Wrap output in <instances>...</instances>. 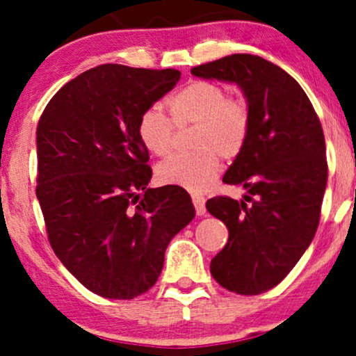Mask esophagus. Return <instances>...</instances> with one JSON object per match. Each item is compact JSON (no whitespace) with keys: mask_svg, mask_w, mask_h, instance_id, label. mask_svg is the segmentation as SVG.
Returning a JSON list of instances; mask_svg holds the SVG:
<instances>
[{"mask_svg":"<svg viewBox=\"0 0 356 356\" xmlns=\"http://www.w3.org/2000/svg\"><path fill=\"white\" fill-rule=\"evenodd\" d=\"M191 198H193V204H195L196 214H198V216H204V214H206V206H204L206 201H204L203 196L193 195Z\"/></svg>","mask_w":356,"mask_h":356,"instance_id":"obj_1","label":"esophagus"}]
</instances>
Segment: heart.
<instances>
[{
	"label": "heart",
	"instance_id": "b5f03b06",
	"mask_svg": "<svg viewBox=\"0 0 356 356\" xmlns=\"http://www.w3.org/2000/svg\"><path fill=\"white\" fill-rule=\"evenodd\" d=\"M173 122L158 105L138 118V138L152 155L168 156L175 145V126L195 125L191 137L195 153L177 155L158 165L156 178L163 185L203 191L218 177L222 158H234L243 150L251 125L248 102L227 97L225 86L213 81L190 82L170 99Z\"/></svg>",
	"mask_w": 356,
	"mask_h": 356
}]
</instances>
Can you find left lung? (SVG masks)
I'll list each match as a JSON object with an SVG mask.
<instances>
[{
    "mask_svg": "<svg viewBox=\"0 0 356 356\" xmlns=\"http://www.w3.org/2000/svg\"><path fill=\"white\" fill-rule=\"evenodd\" d=\"M191 74L238 84L248 100V138L222 177L245 195L216 196L206 209L229 231L211 275L227 291L257 296L293 269L318 227L328 171L322 124L299 82L259 56H226Z\"/></svg>",
    "mask_w": 356,
    "mask_h": 356,
    "instance_id": "8db88e82",
    "label": "left lung"
}]
</instances>
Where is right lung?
<instances>
[{
  "label": "right lung",
  "mask_w": 356,
  "mask_h": 356,
  "mask_svg": "<svg viewBox=\"0 0 356 356\" xmlns=\"http://www.w3.org/2000/svg\"><path fill=\"white\" fill-rule=\"evenodd\" d=\"M177 69L102 64L67 82L39 118L36 195L56 256L90 292L129 300L153 287L165 251L195 218L183 188H147L138 118Z\"/></svg>",
  "instance_id": "1"
}]
</instances>
